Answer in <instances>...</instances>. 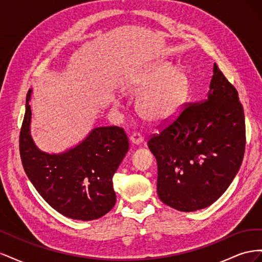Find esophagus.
I'll list each match as a JSON object with an SVG mask.
<instances>
[{
    "instance_id": "esophagus-1",
    "label": "esophagus",
    "mask_w": 262,
    "mask_h": 262,
    "mask_svg": "<svg viewBox=\"0 0 262 262\" xmlns=\"http://www.w3.org/2000/svg\"><path fill=\"white\" fill-rule=\"evenodd\" d=\"M130 141H131L132 144L139 145V144L142 143V142H143V137H142V134H140L139 132H134L130 138Z\"/></svg>"
}]
</instances>
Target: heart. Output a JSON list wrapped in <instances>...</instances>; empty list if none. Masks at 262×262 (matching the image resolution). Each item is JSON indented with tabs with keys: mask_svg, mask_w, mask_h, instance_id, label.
<instances>
[{
	"mask_svg": "<svg viewBox=\"0 0 262 262\" xmlns=\"http://www.w3.org/2000/svg\"><path fill=\"white\" fill-rule=\"evenodd\" d=\"M188 91L187 74L173 70L167 62L148 68L126 87L129 93L142 92L137 100V110L141 117L153 123L164 122L175 116L184 105Z\"/></svg>",
	"mask_w": 262,
	"mask_h": 262,
	"instance_id": "b5f03b06",
	"label": "heart"
}]
</instances>
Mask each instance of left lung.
Here are the masks:
<instances>
[{
  "mask_svg": "<svg viewBox=\"0 0 262 262\" xmlns=\"http://www.w3.org/2000/svg\"><path fill=\"white\" fill-rule=\"evenodd\" d=\"M207 95L147 142L157 162L158 198L182 212L215 202L238 172L245 153L238 93L215 63Z\"/></svg>",
  "mask_w": 262,
  "mask_h": 262,
  "instance_id": "8db88e82",
  "label": "left lung"
}]
</instances>
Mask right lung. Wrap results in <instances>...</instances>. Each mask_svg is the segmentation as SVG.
<instances>
[{
  "label": "right lung",
  "mask_w": 262,
  "mask_h": 262,
  "mask_svg": "<svg viewBox=\"0 0 262 262\" xmlns=\"http://www.w3.org/2000/svg\"><path fill=\"white\" fill-rule=\"evenodd\" d=\"M30 96L31 90L27 93L19 136L27 177L45 201L62 215L80 221L104 216L116 204L113 177L129 149L123 129L99 126L64 152H42L30 136Z\"/></svg>",
  "instance_id": "1"
}]
</instances>
